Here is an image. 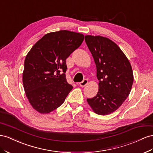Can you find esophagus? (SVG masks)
Returning <instances> with one entry per match:
<instances>
[{
    "label": "esophagus",
    "mask_w": 153,
    "mask_h": 153,
    "mask_svg": "<svg viewBox=\"0 0 153 153\" xmlns=\"http://www.w3.org/2000/svg\"><path fill=\"white\" fill-rule=\"evenodd\" d=\"M88 80H87V79H84L83 81L80 82L79 85H80L81 87H84V86H85L87 84H88Z\"/></svg>",
    "instance_id": "esophagus-1"
}]
</instances>
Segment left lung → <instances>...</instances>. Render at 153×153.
Wrapping results in <instances>:
<instances>
[{
    "instance_id": "left-lung-1",
    "label": "left lung",
    "mask_w": 153,
    "mask_h": 153,
    "mask_svg": "<svg viewBox=\"0 0 153 153\" xmlns=\"http://www.w3.org/2000/svg\"><path fill=\"white\" fill-rule=\"evenodd\" d=\"M85 41L95 62L99 80L97 94L87 101L95 113L111 114L129 96L134 80L133 69L124 53L112 40L86 35Z\"/></svg>"
}]
</instances>
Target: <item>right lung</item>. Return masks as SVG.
<instances>
[{"label": "right lung", "mask_w": 153, "mask_h": 153, "mask_svg": "<svg viewBox=\"0 0 153 153\" xmlns=\"http://www.w3.org/2000/svg\"><path fill=\"white\" fill-rule=\"evenodd\" d=\"M84 39L82 34L67 30L49 33L27 53L22 76L24 89L30 104L40 113L58 108L73 89L65 74V60Z\"/></svg>", "instance_id": "1"}]
</instances>
